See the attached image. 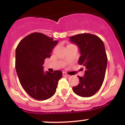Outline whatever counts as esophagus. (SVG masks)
Segmentation results:
<instances>
[{"label": "esophagus", "instance_id": "1", "mask_svg": "<svg viewBox=\"0 0 125 125\" xmlns=\"http://www.w3.org/2000/svg\"><path fill=\"white\" fill-rule=\"evenodd\" d=\"M62 75H63L64 76H69V74H68L66 73H65V72L62 73Z\"/></svg>", "mask_w": 125, "mask_h": 125}]
</instances>
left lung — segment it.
<instances>
[{"mask_svg":"<svg viewBox=\"0 0 125 125\" xmlns=\"http://www.w3.org/2000/svg\"><path fill=\"white\" fill-rule=\"evenodd\" d=\"M69 38L79 47L81 56L78 63L86 69L84 76H78L79 84L73 90L81 97L92 96L100 89L105 76L108 58L104 43L99 37L88 33Z\"/></svg>","mask_w":125,"mask_h":125,"instance_id":"1","label":"left lung"}]
</instances>
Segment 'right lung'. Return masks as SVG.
Masks as SVG:
<instances>
[{"label":"right lung","mask_w":125,"mask_h":125,"mask_svg":"<svg viewBox=\"0 0 125 125\" xmlns=\"http://www.w3.org/2000/svg\"><path fill=\"white\" fill-rule=\"evenodd\" d=\"M58 41L39 32L29 34L19 43L15 50V68L20 83L25 91L37 100L49 99L55 94L62 78L61 71H46L44 60L51 57Z\"/></svg>","instance_id":"add662e5"}]
</instances>
